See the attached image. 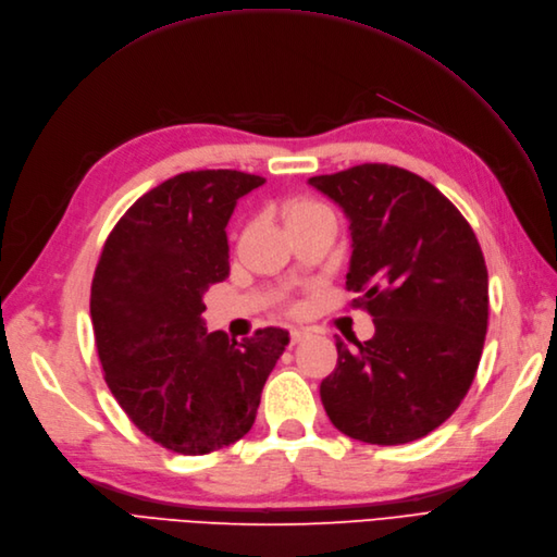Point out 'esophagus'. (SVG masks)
I'll return each mask as SVG.
<instances>
[{
  "label": "esophagus",
  "mask_w": 557,
  "mask_h": 557,
  "mask_svg": "<svg viewBox=\"0 0 557 557\" xmlns=\"http://www.w3.org/2000/svg\"><path fill=\"white\" fill-rule=\"evenodd\" d=\"M308 338V333L304 331V329H293L290 331V345H299L301 341H306Z\"/></svg>",
  "instance_id": "esophagus-1"
}]
</instances>
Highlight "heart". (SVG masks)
<instances>
[{
  "mask_svg": "<svg viewBox=\"0 0 557 557\" xmlns=\"http://www.w3.org/2000/svg\"><path fill=\"white\" fill-rule=\"evenodd\" d=\"M318 210H324V208L313 203V201H306V198H295V201L285 203L283 214H285V221H293V219H299V216H306V214H313Z\"/></svg>",
  "mask_w": 557,
  "mask_h": 557,
  "instance_id": "b5f03b06",
  "label": "heart"
}]
</instances>
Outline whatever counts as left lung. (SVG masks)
<instances>
[{
	"label": "left lung",
	"instance_id": "left-lung-1",
	"mask_svg": "<svg viewBox=\"0 0 557 557\" xmlns=\"http://www.w3.org/2000/svg\"><path fill=\"white\" fill-rule=\"evenodd\" d=\"M308 185L347 221V287L363 290L370 341L336 338L338 366L320 386L329 420L376 446L409 443L446 422L480 363L488 276L475 233L420 175L361 164Z\"/></svg>",
	"mask_w": 557,
	"mask_h": 557
}]
</instances>
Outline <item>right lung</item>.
<instances>
[{
  "label": "right lung",
  "instance_id": "obj_1",
  "mask_svg": "<svg viewBox=\"0 0 557 557\" xmlns=\"http://www.w3.org/2000/svg\"><path fill=\"white\" fill-rule=\"evenodd\" d=\"M264 177L187 171L144 194L104 242L91 322L104 382L135 425L181 455L231 446L253 425L287 345L278 326L231 341L208 331L203 297L228 276L226 226Z\"/></svg>",
  "mask_w": 557,
  "mask_h": 557
}]
</instances>
